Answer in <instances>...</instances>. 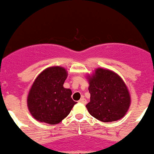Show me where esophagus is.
Instances as JSON below:
<instances>
[{
  "instance_id": "esophagus-1",
  "label": "esophagus",
  "mask_w": 154,
  "mask_h": 154,
  "mask_svg": "<svg viewBox=\"0 0 154 154\" xmlns=\"http://www.w3.org/2000/svg\"><path fill=\"white\" fill-rule=\"evenodd\" d=\"M79 102V103H83V104H86V103H87V100H86V98H80Z\"/></svg>"
}]
</instances>
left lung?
I'll return each instance as SVG.
<instances>
[{
	"label": "left lung",
	"mask_w": 154,
	"mask_h": 154,
	"mask_svg": "<svg viewBox=\"0 0 154 154\" xmlns=\"http://www.w3.org/2000/svg\"><path fill=\"white\" fill-rule=\"evenodd\" d=\"M89 79L91 101L86 107L91 115L104 122L122 119L130 104V94L122 79L103 68H98Z\"/></svg>",
	"instance_id": "8db88e82"
}]
</instances>
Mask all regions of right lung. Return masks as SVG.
Listing matches in <instances>:
<instances>
[{"instance_id": "add662e5", "label": "right lung", "mask_w": 154, "mask_h": 154, "mask_svg": "<svg viewBox=\"0 0 154 154\" xmlns=\"http://www.w3.org/2000/svg\"><path fill=\"white\" fill-rule=\"evenodd\" d=\"M67 73L64 68L52 67L38 75L28 97V106L37 121L50 125L60 123L70 114L76 102L71 91L63 87Z\"/></svg>"}]
</instances>
